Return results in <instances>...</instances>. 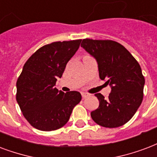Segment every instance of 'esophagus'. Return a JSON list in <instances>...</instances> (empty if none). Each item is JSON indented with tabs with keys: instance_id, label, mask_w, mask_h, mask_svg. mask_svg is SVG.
I'll return each mask as SVG.
<instances>
[{
	"instance_id": "esophagus-1",
	"label": "esophagus",
	"mask_w": 157,
	"mask_h": 157,
	"mask_svg": "<svg viewBox=\"0 0 157 157\" xmlns=\"http://www.w3.org/2000/svg\"><path fill=\"white\" fill-rule=\"evenodd\" d=\"M81 95H82V98L85 99V98H86L88 96V94L87 93H85V92H81Z\"/></svg>"
}]
</instances>
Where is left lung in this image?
Returning a JSON list of instances; mask_svg holds the SVG:
<instances>
[{
    "instance_id": "obj_1",
    "label": "left lung",
    "mask_w": 157,
    "mask_h": 157,
    "mask_svg": "<svg viewBox=\"0 0 157 157\" xmlns=\"http://www.w3.org/2000/svg\"><path fill=\"white\" fill-rule=\"evenodd\" d=\"M81 46L96 59L100 78L109 84L107 100L94 95L99 107L90 113L92 119L105 128H118L131 119L143 99L145 79L137 61L122 44L113 40L85 39Z\"/></svg>"
}]
</instances>
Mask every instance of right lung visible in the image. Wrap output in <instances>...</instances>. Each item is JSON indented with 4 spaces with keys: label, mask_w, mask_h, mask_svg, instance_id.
Segmentation results:
<instances>
[{
    "label": "right lung",
    "mask_w": 157,
    "mask_h": 157,
    "mask_svg": "<svg viewBox=\"0 0 157 157\" xmlns=\"http://www.w3.org/2000/svg\"><path fill=\"white\" fill-rule=\"evenodd\" d=\"M81 39L54 42L38 49L25 63L16 82V100L26 120L41 131L65 125L81 100L78 91L64 93L55 87Z\"/></svg>",
    "instance_id": "1"
}]
</instances>
